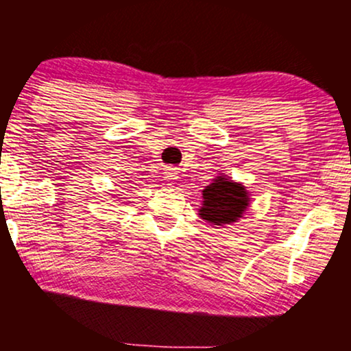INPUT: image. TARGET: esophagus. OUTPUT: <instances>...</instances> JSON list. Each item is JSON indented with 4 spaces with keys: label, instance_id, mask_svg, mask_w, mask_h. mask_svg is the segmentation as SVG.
<instances>
[{
    "label": "esophagus",
    "instance_id": "obj_1",
    "mask_svg": "<svg viewBox=\"0 0 351 351\" xmlns=\"http://www.w3.org/2000/svg\"><path fill=\"white\" fill-rule=\"evenodd\" d=\"M165 178H167L168 181H173V180L178 178V176H176L175 168H167V171H165Z\"/></svg>",
    "mask_w": 351,
    "mask_h": 351
}]
</instances>
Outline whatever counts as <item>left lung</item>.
Segmentation results:
<instances>
[{
    "label": "left lung",
    "mask_w": 351,
    "mask_h": 351,
    "mask_svg": "<svg viewBox=\"0 0 351 351\" xmlns=\"http://www.w3.org/2000/svg\"><path fill=\"white\" fill-rule=\"evenodd\" d=\"M203 206L199 215L209 223L221 226V224L234 223L237 217L247 208V193L241 184L226 181L223 176L215 180L203 191Z\"/></svg>",
    "instance_id": "obj_1"
}]
</instances>
